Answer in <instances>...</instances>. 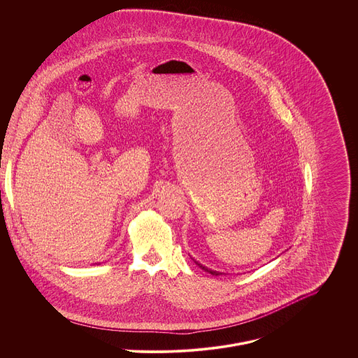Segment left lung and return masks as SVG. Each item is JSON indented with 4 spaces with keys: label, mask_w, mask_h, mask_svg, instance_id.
Returning a JSON list of instances; mask_svg holds the SVG:
<instances>
[{
    "label": "left lung",
    "mask_w": 358,
    "mask_h": 358,
    "mask_svg": "<svg viewBox=\"0 0 358 358\" xmlns=\"http://www.w3.org/2000/svg\"><path fill=\"white\" fill-rule=\"evenodd\" d=\"M193 261H194L195 264L199 266V268H202L203 271H206L208 273H210V275H213V276H219V275H222L223 272H219V271H213V269H210V268H208V266H203L202 264H199L198 261H195L194 259H193Z\"/></svg>",
    "instance_id": "8db88e82"
}]
</instances>
